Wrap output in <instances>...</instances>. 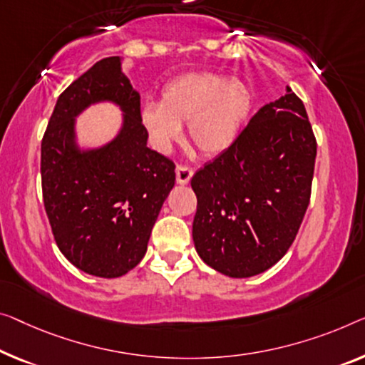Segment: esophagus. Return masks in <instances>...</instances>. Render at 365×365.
<instances>
[{
    "label": "esophagus",
    "mask_w": 365,
    "mask_h": 365,
    "mask_svg": "<svg viewBox=\"0 0 365 365\" xmlns=\"http://www.w3.org/2000/svg\"><path fill=\"white\" fill-rule=\"evenodd\" d=\"M175 177H177V183L187 185L193 177V168L188 167V165H177Z\"/></svg>",
    "instance_id": "obj_1"
}]
</instances>
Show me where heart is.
<instances>
[{
  "instance_id": "heart-1",
  "label": "heart",
  "mask_w": 365,
  "mask_h": 365,
  "mask_svg": "<svg viewBox=\"0 0 365 365\" xmlns=\"http://www.w3.org/2000/svg\"><path fill=\"white\" fill-rule=\"evenodd\" d=\"M254 95L246 81L213 72H197L165 83L160 103H145L140 121L152 144L167 150L188 124L190 144L201 155L231 149L251 118Z\"/></svg>"
}]
</instances>
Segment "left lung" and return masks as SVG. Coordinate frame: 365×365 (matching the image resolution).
<instances>
[{
    "mask_svg": "<svg viewBox=\"0 0 365 365\" xmlns=\"http://www.w3.org/2000/svg\"><path fill=\"white\" fill-rule=\"evenodd\" d=\"M317 139L290 86L254 114L231 149L192 178L195 249L205 264L246 279L287 254L312 195Z\"/></svg>",
    "mask_w": 365,
    "mask_h": 365,
    "instance_id": "obj_1",
    "label": "left lung"
}]
</instances>
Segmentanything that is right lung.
<instances>
[{
	"instance_id": "obj_1",
	"label": "right lung",
	"mask_w": 365,
	"mask_h": 365,
	"mask_svg": "<svg viewBox=\"0 0 365 365\" xmlns=\"http://www.w3.org/2000/svg\"><path fill=\"white\" fill-rule=\"evenodd\" d=\"M98 101L125 113L111 143L81 151L74 118ZM140 96L106 57L58 96L41 145L42 197L61 252L86 274L114 279L143 260L162 205L175 185V164L148 148Z\"/></svg>"
}]
</instances>
